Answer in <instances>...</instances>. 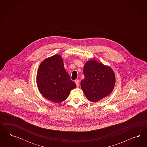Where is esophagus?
Instances as JSON below:
<instances>
[{
  "instance_id": "esophagus-1",
  "label": "esophagus",
  "mask_w": 147,
  "mask_h": 147,
  "mask_svg": "<svg viewBox=\"0 0 147 147\" xmlns=\"http://www.w3.org/2000/svg\"><path fill=\"white\" fill-rule=\"evenodd\" d=\"M75 83H76V85L77 87H79L80 86V82H79V80H76V81H75Z\"/></svg>"
}]
</instances>
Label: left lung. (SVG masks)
Masks as SVG:
<instances>
[{
    "label": "left lung",
    "mask_w": 147,
    "mask_h": 147,
    "mask_svg": "<svg viewBox=\"0 0 147 147\" xmlns=\"http://www.w3.org/2000/svg\"><path fill=\"white\" fill-rule=\"evenodd\" d=\"M85 79L81 87L87 98L96 102L111 93L115 84V76L111 67L95 60H89L84 67Z\"/></svg>",
    "instance_id": "1"
}]
</instances>
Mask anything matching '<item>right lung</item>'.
<instances>
[{"instance_id":"obj_1","label":"right lung","mask_w":147,"mask_h":147,"mask_svg":"<svg viewBox=\"0 0 147 147\" xmlns=\"http://www.w3.org/2000/svg\"><path fill=\"white\" fill-rule=\"evenodd\" d=\"M36 84L40 93L50 101H65L76 84L71 80L59 54L46 58L40 63L36 74Z\"/></svg>"}]
</instances>
